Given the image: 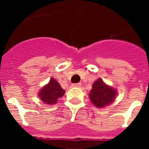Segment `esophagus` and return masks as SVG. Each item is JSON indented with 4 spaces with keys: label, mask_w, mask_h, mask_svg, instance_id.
<instances>
[{
    "label": "esophagus",
    "mask_w": 149,
    "mask_h": 149,
    "mask_svg": "<svg viewBox=\"0 0 149 149\" xmlns=\"http://www.w3.org/2000/svg\"><path fill=\"white\" fill-rule=\"evenodd\" d=\"M72 86H73V87L80 88V87H81V83H76V84H72Z\"/></svg>",
    "instance_id": "obj_1"
}]
</instances>
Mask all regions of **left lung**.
<instances>
[{
    "label": "left lung",
    "instance_id": "obj_1",
    "mask_svg": "<svg viewBox=\"0 0 149 149\" xmlns=\"http://www.w3.org/2000/svg\"><path fill=\"white\" fill-rule=\"evenodd\" d=\"M116 94V90L106 85L100 78L93 84L89 97L92 103L96 105V107L102 108L109 104L115 100Z\"/></svg>",
    "mask_w": 149,
    "mask_h": 149
}]
</instances>
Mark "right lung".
<instances>
[{"label": "right lung", "instance_id": "add662e5", "mask_svg": "<svg viewBox=\"0 0 149 149\" xmlns=\"http://www.w3.org/2000/svg\"><path fill=\"white\" fill-rule=\"evenodd\" d=\"M65 91L61 87V85L55 79L52 78L49 83L41 88L38 96L44 103L53 104L57 102L60 97H63Z\"/></svg>", "mask_w": 149, "mask_h": 149}]
</instances>
